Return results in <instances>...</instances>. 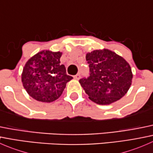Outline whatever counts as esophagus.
Returning a JSON list of instances; mask_svg holds the SVG:
<instances>
[{
	"label": "esophagus",
	"mask_w": 153,
	"mask_h": 153,
	"mask_svg": "<svg viewBox=\"0 0 153 153\" xmlns=\"http://www.w3.org/2000/svg\"><path fill=\"white\" fill-rule=\"evenodd\" d=\"M80 78H81V75H80V74H77V75H75V76H74V79L75 80H79Z\"/></svg>",
	"instance_id": "esophagus-1"
}]
</instances>
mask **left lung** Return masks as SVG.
Here are the masks:
<instances>
[{
    "label": "left lung",
    "instance_id": "left-lung-1",
    "mask_svg": "<svg viewBox=\"0 0 153 153\" xmlns=\"http://www.w3.org/2000/svg\"><path fill=\"white\" fill-rule=\"evenodd\" d=\"M86 60L90 74L79 83L91 101L108 105L126 95L132 84V72L124 58L104 49L88 52Z\"/></svg>",
    "mask_w": 153,
    "mask_h": 153
}]
</instances>
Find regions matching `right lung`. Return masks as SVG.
I'll list each match as a JSON object with an SVG mask.
<instances>
[{
    "label": "right lung",
    "instance_id": "obj_1",
    "mask_svg": "<svg viewBox=\"0 0 153 153\" xmlns=\"http://www.w3.org/2000/svg\"><path fill=\"white\" fill-rule=\"evenodd\" d=\"M61 52L42 50L26 63L21 81L24 89L38 101L50 103L63 93L67 83L72 79L67 75L64 65L61 64Z\"/></svg>",
    "mask_w": 153,
    "mask_h": 153
}]
</instances>
